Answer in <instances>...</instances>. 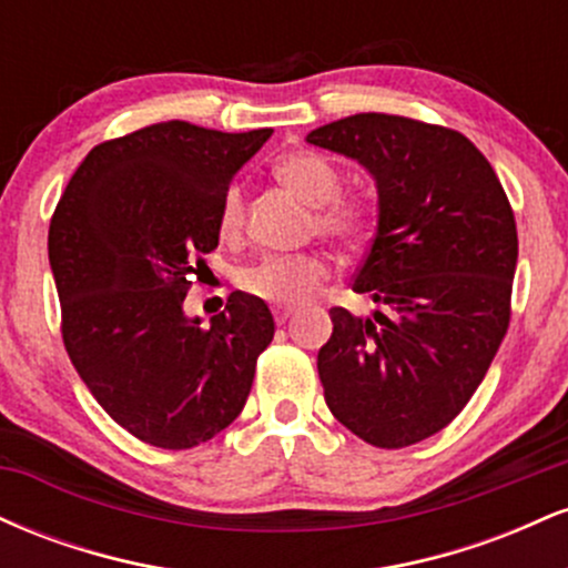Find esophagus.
<instances>
[{
  "mask_svg": "<svg viewBox=\"0 0 568 568\" xmlns=\"http://www.w3.org/2000/svg\"><path fill=\"white\" fill-rule=\"evenodd\" d=\"M291 315H293V310H288V306H277V310H275V321H277V325H283L285 321H288Z\"/></svg>",
  "mask_w": 568,
  "mask_h": 568,
  "instance_id": "34e87169",
  "label": "esophagus"
}]
</instances>
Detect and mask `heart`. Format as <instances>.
Listing matches in <instances>:
<instances>
[{
    "instance_id": "obj_1",
    "label": "heart",
    "mask_w": 568,
    "mask_h": 568,
    "mask_svg": "<svg viewBox=\"0 0 568 568\" xmlns=\"http://www.w3.org/2000/svg\"><path fill=\"white\" fill-rule=\"evenodd\" d=\"M277 179L298 194L306 205L317 207L315 224L325 237L357 243L368 230L366 202L338 197L342 192V173L328 158L317 152L285 154L275 168ZM245 202L243 189L237 184L224 192L219 207V232L234 237L243 226ZM328 275V262L317 253H296V256H270L262 264L243 272V288L264 302L291 306L302 304L312 296Z\"/></svg>"
}]
</instances>
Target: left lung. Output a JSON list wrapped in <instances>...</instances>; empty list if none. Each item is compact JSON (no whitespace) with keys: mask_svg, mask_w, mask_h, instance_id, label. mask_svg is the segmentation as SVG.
<instances>
[{"mask_svg":"<svg viewBox=\"0 0 568 568\" xmlns=\"http://www.w3.org/2000/svg\"><path fill=\"white\" fill-rule=\"evenodd\" d=\"M312 146L355 160L376 184V232L352 291L382 310H331L317 352L325 403L349 433L403 448L440 433L484 382L510 325L515 219L497 173L456 130L352 114Z\"/></svg>","mask_w":568,"mask_h":568,"instance_id":"obj_1","label":"left lung"}]
</instances>
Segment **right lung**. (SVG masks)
Masks as SVG:
<instances>
[{
  "instance_id": "right-lung-1",
  "label": "right lung",
  "mask_w": 568,
  "mask_h": 568,
  "mask_svg": "<svg viewBox=\"0 0 568 568\" xmlns=\"http://www.w3.org/2000/svg\"><path fill=\"white\" fill-rule=\"evenodd\" d=\"M270 135L168 120L98 143L50 221L71 363L149 446L179 452L230 427L275 336L270 306L240 291L207 328L184 312L189 277L219 245L224 192Z\"/></svg>"
}]
</instances>
